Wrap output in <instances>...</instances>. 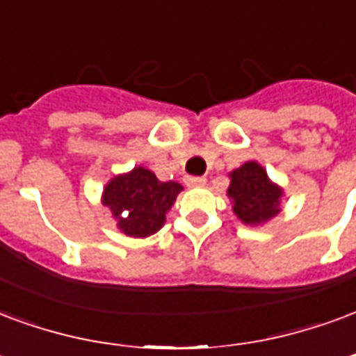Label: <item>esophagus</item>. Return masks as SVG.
<instances>
[{
  "label": "esophagus",
  "mask_w": 356,
  "mask_h": 356,
  "mask_svg": "<svg viewBox=\"0 0 356 356\" xmlns=\"http://www.w3.org/2000/svg\"><path fill=\"white\" fill-rule=\"evenodd\" d=\"M205 181H207L205 177H186L185 179L186 186H192V188H196V186H204Z\"/></svg>",
  "instance_id": "1"
}]
</instances>
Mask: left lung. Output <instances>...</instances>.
<instances>
[{"label":"left lung","mask_w":356,"mask_h":356,"mask_svg":"<svg viewBox=\"0 0 356 356\" xmlns=\"http://www.w3.org/2000/svg\"><path fill=\"white\" fill-rule=\"evenodd\" d=\"M232 183L228 196L234 204V213L245 225H260L279 213L281 188L270 183L262 165L247 162L230 173Z\"/></svg>","instance_id":"1"}]
</instances>
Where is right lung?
Instances as JSON below:
<instances>
[{"label": "right lung", "mask_w": 356, "mask_h": 356, "mask_svg": "<svg viewBox=\"0 0 356 356\" xmlns=\"http://www.w3.org/2000/svg\"><path fill=\"white\" fill-rule=\"evenodd\" d=\"M181 191L183 186L175 181L162 183L151 170L136 168L109 181L104 205L111 209L126 236L147 238L162 228L165 213Z\"/></svg>", "instance_id": "1"}]
</instances>
